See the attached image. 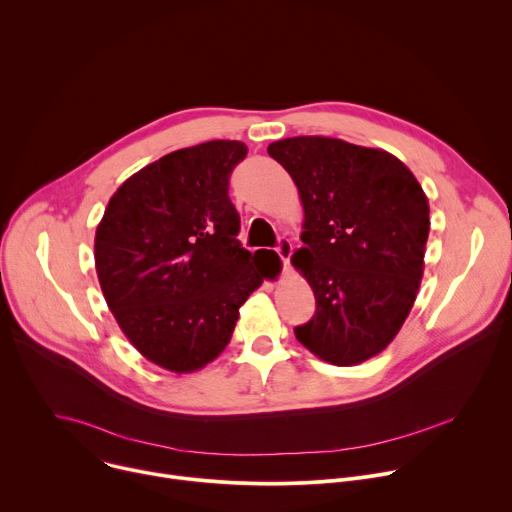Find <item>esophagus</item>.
Here are the masks:
<instances>
[{
  "mask_svg": "<svg viewBox=\"0 0 512 512\" xmlns=\"http://www.w3.org/2000/svg\"><path fill=\"white\" fill-rule=\"evenodd\" d=\"M291 251H294V247H291V243H289L287 239H279V243H277V247H275V253H277L279 259L283 261V269H287V265H289Z\"/></svg>",
  "mask_w": 512,
  "mask_h": 512,
  "instance_id": "obj_1",
  "label": "esophagus"
}]
</instances>
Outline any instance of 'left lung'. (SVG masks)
Here are the masks:
<instances>
[{
  "label": "left lung",
  "mask_w": 512,
  "mask_h": 512,
  "mask_svg": "<svg viewBox=\"0 0 512 512\" xmlns=\"http://www.w3.org/2000/svg\"><path fill=\"white\" fill-rule=\"evenodd\" d=\"M304 206L296 267L316 298L296 338L336 367L383 352L409 316L423 277L427 196L393 154L336 137L269 143Z\"/></svg>",
  "instance_id": "left-lung-1"
}]
</instances>
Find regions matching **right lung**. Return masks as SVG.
Returning <instances> with one entry per match:
<instances>
[{
    "instance_id": "1",
    "label": "right lung",
    "mask_w": 512,
    "mask_h": 512,
    "mask_svg": "<svg viewBox=\"0 0 512 512\" xmlns=\"http://www.w3.org/2000/svg\"><path fill=\"white\" fill-rule=\"evenodd\" d=\"M247 145L214 139L127 178L95 233V269L119 328L141 356L186 375L231 342L239 308L263 283L241 247L229 176Z\"/></svg>"
}]
</instances>
